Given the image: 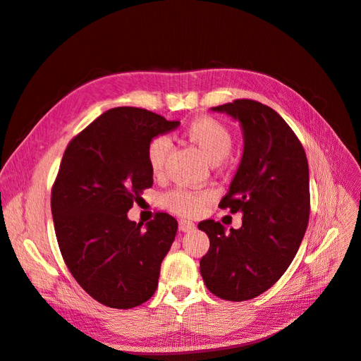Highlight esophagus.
<instances>
[{
  "label": "esophagus",
  "instance_id": "1",
  "mask_svg": "<svg viewBox=\"0 0 361 361\" xmlns=\"http://www.w3.org/2000/svg\"><path fill=\"white\" fill-rule=\"evenodd\" d=\"M179 228L182 232H191L195 228V224L192 221H187V220H180L179 221Z\"/></svg>",
  "mask_w": 361,
  "mask_h": 361
}]
</instances>
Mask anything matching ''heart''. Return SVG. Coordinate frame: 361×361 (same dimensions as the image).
I'll return each mask as SVG.
<instances>
[{
	"label": "heart",
	"instance_id": "heart-1",
	"mask_svg": "<svg viewBox=\"0 0 361 361\" xmlns=\"http://www.w3.org/2000/svg\"><path fill=\"white\" fill-rule=\"evenodd\" d=\"M185 134L194 145L200 147L207 161L212 164H218L228 157L233 147V135L231 129L221 123L220 120L212 117H199L192 120L187 126ZM170 147L171 143L167 137L159 135L149 141L146 158L155 176H161L164 173ZM214 197L215 194L207 190L192 191L187 188H174L164 195L162 204L178 215L194 216L199 215L214 200Z\"/></svg>",
	"mask_w": 361,
	"mask_h": 361
}]
</instances>
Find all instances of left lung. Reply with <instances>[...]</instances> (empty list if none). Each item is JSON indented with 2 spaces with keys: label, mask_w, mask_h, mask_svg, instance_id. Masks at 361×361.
I'll use <instances>...</instances> for the list:
<instances>
[{
  "label": "left lung",
  "mask_w": 361,
  "mask_h": 361,
  "mask_svg": "<svg viewBox=\"0 0 361 361\" xmlns=\"http://www.w3.org/2000/svg\"><path fill=\"white\" fill-rule=\"evenodd\" d=\"M212 110L243 128V159L218 204L243 212V226L226 233L218 221L199 223L211 244L200 274L215 297L245 301L274 285L297 255L310 214L309 164L298 137L268 105L236 99Z\"/></svg>",
  "instance_id": "1"
}]
</instances>
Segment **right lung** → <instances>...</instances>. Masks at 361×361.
Here are the masks:
<instances>
[{"label": "right lung", "mask_w": 361, "mask_h": 361, "mask_svg": "<svg viewBox=\"0 0 361 361\" xmlns=\"http://www.w3.org/2000/svg\"><path fill=\"white\" fill-rule=\"evenodd\" d=\"M179 123L143 108H111L64 150L51 191L59 247L78 285L108 307L133 309L158 288L178 221L158 212L143 226L128 211L154 183L149 141Z\"/></svg>", "instance_id": "add662e5"}]
</instances>
